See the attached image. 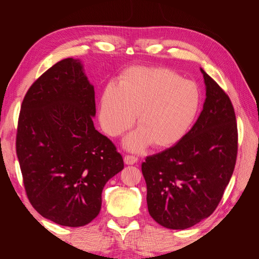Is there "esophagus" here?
Wrapping results in <instances>:
<instances>
[{
    "label": "esophagus",
    "mask_w": 259,
    "mask_h": 259,
    "mask_svg": "<svg viewBox=\"0 0 259 259\" xmlns=\"http://www.w3.org/2000/svg\"><path fill=\"white\" fill-rule=\"evenodd\" d=\"M124 162L127 164V165H132V164H135L138 162V158L135 155H125L124 156Z\"/></svg>",
    "instance_id": "1"
}]
</instances>
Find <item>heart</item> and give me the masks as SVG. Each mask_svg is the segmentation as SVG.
I'll use <instances>...</instances> for the list:
<instances>
[{
    "label": "heart",
    "mask_w": 259,
    "mask_h": 259,
    "mask_svg": "<svg viewBox=\"0 0 259 259\" xmlns=\"http://www.w3.org/2000/svg\"><path fill=\"white\" fill-rule=\"evenodd\" d=\"M201 92L192 81L173 70L134 67L125 71L119 86L108 85L100 99L99 119L108 135L120 136L135 123L139 130L125 139L139 152L149 144L166 148L182 140L200 110Z\"/></svg>",
    "instance_id": "obj_1"
}]
</instances>
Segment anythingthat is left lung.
<instances>
[{"label":"left lung","mask_w":259,"mask_h":259,"mask_svg":"<svg viewBox=\"0 0 259 259\" xmlns=\"http://www.w3.org/2000/svg\"><path fill=\"white\" fill-rule=\"evenodd\" d=\"M201 72L206 99L197 122L176 145L142 164L149 214L168 229H187L213 214L237 162L231 100L204 70Z\"/></svg>","instance_id":"8db88e82"}]
</instances>
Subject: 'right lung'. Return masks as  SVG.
Here are the masks:
<instances>
[{"label":"right lung","instance_id":"add662e5","mask_svg":"<svg viewBox=\"0 0 259 259\" xmlns=\"http://www.w3.org/2000/svg\"><path fill=\"white\" fill-rule=\"evenodd\" d=\"M95 92L79 60L55 64L22 100L16 153L27 197L38 214L82 227L100 211L106 183L124 167L122 155L95 130Z\"/></svg>","mask_w":259,"mask_h":259}]
</instances>
